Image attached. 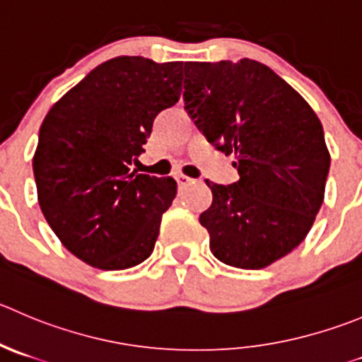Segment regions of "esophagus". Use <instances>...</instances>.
Here are the masks:
<instances>
[{
    "label": "esophagus",
    "instance_id": "obj_1",
    "mask_svg": "<svg viewBox=\"0 0 362 362\" xmlns=\"http://www.w3.org/2000/svg\"><path fill=\"white\" fill-rule=\"evenodd\" d=\"M175 181H177L179 188H185V187H188V185L195 183L194 179L188 177V175H175Z\"/></svg>",
    "mask_w": 362,
    "mask_h": 362
}]
</instances>
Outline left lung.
Here are the masks:
<instances>
[{
	"label": "left lung",
	"instance_id": "obj_1",
	"mask_svg": "<svg viewBox=\"0 0 362 362\" xmlns=\"http://www.w3.org/2000/svg\"><path fill=\"white\" fill-rule=\"evenodd\" d=\"M185 110L240 179L206 181L213 202L199 222L222 263L259 270L308 236L323 202L330 154L311 106L256 60L185 64Z\"/></svg>",
	"mask_w": 362,
	"mask_h": 362
}]
</instances>
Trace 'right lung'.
I'll use <instances>...</instances> for the list:
<instances>
[{
    "label": "right lung",
    "mask_w": 362,
    "mask_h": 362,
    "mask_svg": "<svg viewBox=\"0 0 362 362\" xmlns=\"http://www.w3.org/2000/svg\"><path fill=\"white\" fill-rule=\"evenodd\" d=\"M183 62L117 57L98 65L44 119L33 174L65 249L101 270L146 261L177 185L132 172L156 115L181 95Z\"/></svg>",
    "instance_id": "obj_1"
}]
</instances>
